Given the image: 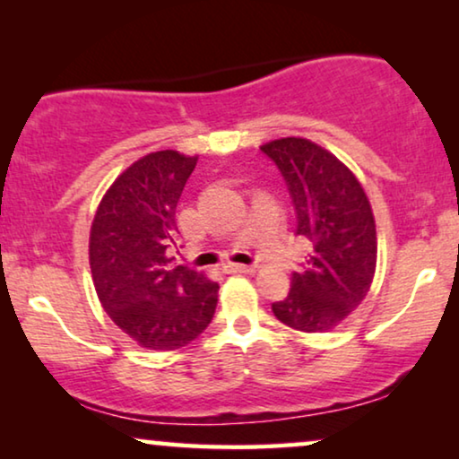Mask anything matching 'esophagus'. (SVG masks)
<instances>
[{
	"label": "esophagus",
	"instance_id": "esophagus-1",
	"mask_svg": "<svg viewBox=\"0 0 459 459\" xmlns=\"http://www.w3.org/2000/svg\"><path fill=\"white\" fill-rule=\"evenodd\" d=\"M228 273H255V265H240V263H225Z\"/></svg>",
	"mask_w": 459,
	"mask_h": 459
}]
</instances>
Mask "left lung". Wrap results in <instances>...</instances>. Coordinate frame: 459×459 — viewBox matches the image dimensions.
Here are the masks:
<instances>
[{
    "label": "left lung",
    "instance_id": "8db88e82",
    "mask_svg": "<svg viewBox=\"0 0 459 459\" xmlns=\"http://www.w3.org/2000/svg\"><path fill=\"white\" fill-rule=\"evenodd\" d=\"M290 192L309 261L292 272L290 292L272 303L281 324L300 332L334 328L366 299L376 272V225L355 175L317 143L284 137L261 146Z\"/></svg>",
    "mask_w": 459,
    "mask_h": 459
}]
</instances>
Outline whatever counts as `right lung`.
<instances>
[{
  "mask_svg": "<svg viewBox=\"0 0 459 459\" xmlns=\"http://www.w3.org/2000/svg\"><path fill=\"white\" fill-rule=\"evenodd\" d=\"M196 156L152 152L118 175L91 223L90 265L112 322L154 351L186 347L211 324L217 281L192 265H173L175 211Z\"/></svg>",
  "mask_w": 459,
  "mask_h": 459,
  "instance_id": "right-lung-1",
  "label": "right lung"
}]
</instances>
